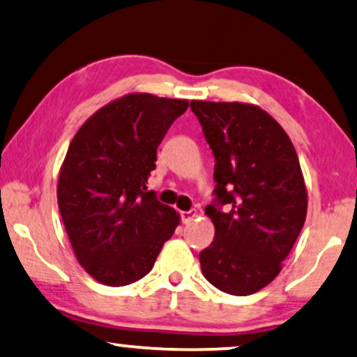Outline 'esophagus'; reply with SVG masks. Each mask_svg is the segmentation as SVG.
I'll use <instances>...</instances> for the list:
<instances>
[{
	"instance_id": "obj_1",
	"label": "esophagus",
	"mask_w": 357,
	"mask_h": 357,
	"mask_svg": "<svg viewBox=\"0 0 357 357\" xmlns=\"http://www.w3.org/2000/svg\"><path fill=\"white\" fill-rule=\"evenodd\" d=\"M197 215V212H196V208H191V211H181L179 212V217H181V222L183 223H188V222H191L194 217Z\"/></svg>"
}]
</instances>
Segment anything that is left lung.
<instances>
[{
    "label": "left lung",
    "instance_id": "1",
    "mask_svg": "<svg viewBox=\"0 0 357 357\" xmlns=\"http://www.w3.org/2000/svg\"><path fill=\"white\" fill-rule=\"evenodd\" d=\"M211 146L213 201L206 207L215 236L201 251L202 273L231 296H250L281 273L307 215L296 149L263 109L191 101Z\"/></svg>",
    "mask_w": 357,
    "mask_h": 357
}]
</instances>
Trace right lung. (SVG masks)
I'll list each match as a JSON object with an SVG mask.
<instances>
[{"instance_id": "add662e5", "label": "right lung", "mask_w": 357, "mask_h": 357, "mask_svg": "<svg viewBox=\"0 0 357 357\" xmlns=\"http://www.w3.org/2000/svg\"><path fill=\"white\" fill-rule=\"evenodd\" d=\"M188 101L127 94L93 114L61 165L59 208L79 264L121 287L153 268L179 223L173 207L146 189L156 149Z\"/></svg>"}]
</instances>
